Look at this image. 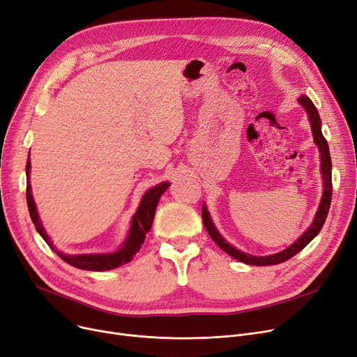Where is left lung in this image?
Returning <instances> with one entry per match:
<instances>
[{"label": "left lung", "mask_w": 357, "mask_h": 357, "mask_svg": "<svg viewBox=\"0 0 357 357\" xmlns=\"http://www.w3.org/2000/svg\"><path fill=\"white\" fill-rule=\"evenodd\" d=\"M298 102L301 104L307 114H308V120L311 123V128H312V136H314V142L320 149V158H321V175H323V181H324V188H323V197H321V202H320V207L317 210V214L314 217V221L311 226L308 227V230L299 237L295 243L282 250L279 253L271 255V256H253L249 253H243L240 250H237L236 248H233L230 243H227L221 237V234L218 233V230L215 229L214 222L208 214V210L205 205H202V221H204V226L207 229L210 237L215 241V245L220 246L224 252L227 255H230L231 257H234L238 261H243V264H248V265H255V266H268V265H278V264H282V261L291 259L292 256H295L298 252H301L308 243L320 233V230L324 226V221L327 218L328 210H330V204H331V192H333V185H331V158H330V150H328V144L327 140L323 136V131H321V119L320 114H318V111L315 108V105L312 104V101L307 97V96H301L298 98Z\"/></svg>", "instance_id": "1"}]
</instances>
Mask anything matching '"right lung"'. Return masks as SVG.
<instances>
[{
  "label": "right lung",
  "instance_id": "obj_1",
  "mask_svg": "<svg viewBox=\"0 0 357 357\" xmlns=\"http://www.w3.org/2000/svg\"><path fill=\"white\" fill-rule=\"evenodd\" d=\"M26 174L29 178L30 160H27V165H26ZM167 188H169V182H162V183L153 186V188H150L143 195L139 208H137L133 220H131V226H130L127 238L123 243L121 249L114 253H101V255H65V253L59 252L53 246L52 240L49 238V236L46 234L45 229L42 226L39 214H37V210H36L33 195H31L30 182H27L26 197H27V207H29L31 221L36 226L37 233L43 237V240L49 245V248L70 266L84 269V271L101 272V271H109V269H114V268L128 264V261L133 259V256L140 250L143 241L146 238V234L150 231V229H152L158 202Z\"/></svg>",
  "mask_w": 357,
  "mask_h": 357
}]
</instances>
